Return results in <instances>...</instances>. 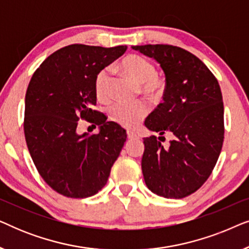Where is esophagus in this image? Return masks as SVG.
Masks as SVG:
<instances>
[{"label": "esophagus", "mask_w": 249, "mask_h": 249, "mask_svg": "<svg viewBox=\"0 0 249 249\" xmlns=\"http://www.w3.org/2000/svg\"><path fill=\"white\" fill-rule=\"evenodd\" d=\"M127 137H128L129 139H134V138H137L138 136H137V134H136V132H134V131H128V132H127Z\"/></svg>", "instance_id": "34e87169"}]
</instances>
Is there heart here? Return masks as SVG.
I'll list each match as a JSON object with an SVG mask.
<instances>
[{
    "mask_svg": "<svg viewBox=\"0 0 249 249\" xmlns=\"http://www.w3.org/2000/svg\"><path fill=\"white\" fill-rule=\"evenodd\" d=\"M120 66L125 74L141 84L142 91L149 97H160L165 88V83L158 77L155 64L147 57L131 54L121 61ZM113 69L105 67L95 77V93L98 100L108 101L111 98V85ZM148 113V105L145 101L117 102L108 108L112 121L125 128H134L141 124Z\"/></svg>",
    "mask_w": 249,
    "mask_h": 249,
    "instance_id": "b5f03b06",
    "label": "heart"
}]
</instances>
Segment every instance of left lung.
<instances>
[{"mask_svg":"<svg viewBox=\"0 0 249 249\" xmlns=\"http://www.w3.org/2000/svg\"><path fill=\"white\" fill-rule=\"evenodd\" d=\"M161 64L165 73L163 103L148 115L145 125L161 137L144 138L142 170L146 186L165 198H183L209 179L222 149L223 101L211 70L181 47L155 44L131 46ZM171 132L168 149L159 142Z\"/></svg>","mask_w":249,"mask_h":249,"instance_id":"1","label":"left lung"}]
</instances>
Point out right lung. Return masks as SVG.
Returning a JSON list of instances; mask_svg holds the SVG:
<instances>
[{
  "instance_id": "obj_1",
  "label": "right lung",
  "mask_w": 249,
  "mask_h": 249,
  "mask_svg": "<svg viewBox=\"0 0 249 249\" xmlns=\"http://www.w3.org/2000/svg\"><path fill=\"white\" fill-rule=\"evenodd\" d=\"M125 50V45L107 49L72 44L46 57L29 81L26 142L37 171L61 195L85 198L97 194L120 155L125 130L93 108L94 83L96 74ZM80 118L100 125V132L78 134Z\"/></svg>"
}]
</instances>
